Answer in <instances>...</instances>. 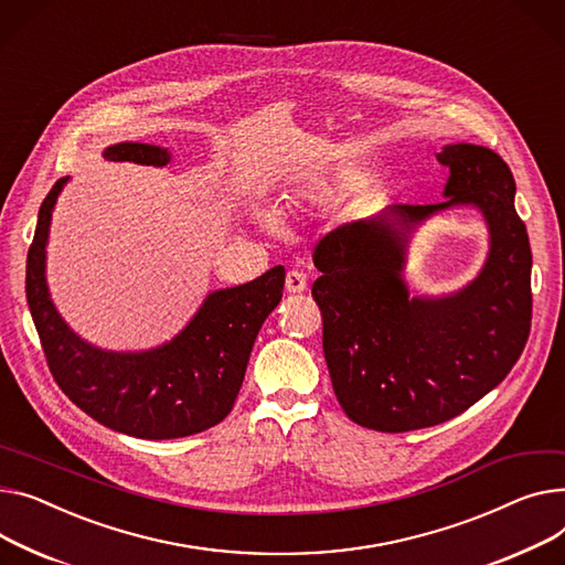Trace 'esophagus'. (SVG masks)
<instances>
[{
	"mask_svg": "<svg viewBox=\"0 0 565 565\" xmlns=\"http://www.w3.org/2000/svg\"><path fill=\"white\" fill-rule=\"evenodd\" d=\"M286 290L288 292H305L307 290V275L299 273V270H288Z\"/></svg>",
	"mask_w": 565,
	"mask_h": 565,
	"instance_id": "esophagus-1",
	"label": "esophagus"
}]
</instances>
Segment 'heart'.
<instances>
[{
    "label": "heart",
    "instance_id": "1",
    "mask_svg": "<svg viewBox=\"0 0 565 565\" xmlns=\"http://www.w3.org/2000/svg\"><path fill=\"white\" fill-rule=\"evenodd\" d=\"M266 222H268V224H273V222H275V220H273V217H268V220H266Z\"/></svg>",
    "mask_w": 565,
    "mask_h": 565
}]
</instances>
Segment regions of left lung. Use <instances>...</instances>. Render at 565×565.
<instances>
[{
	"label": "left lung",
	"mask_w": 565,
	"mask_h": 565,
	"mask_svg": "<svg viewBox=\"0 0 565 565\" xmlns=\"http://www.w3.org/2000/svg\"><path fill=\"white\" fill-rule=\"evenodd\" d=\"M449 168L440 204H393L327 234L311 295L322 350L348 418L374 431L440 425L491 393L520 359L532 327V249L513 198L515 181L493 149L457 142L436 154ZM475 205L489 256L466 289L411 296L401 277L409 234L429 214Z\"/></svg>",
	"instance_id": "8db88e82"
}]
</instances>
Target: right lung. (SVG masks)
Masks as SVG:
<instances>
[{"label":"right lung","mask_w":565,"mask_h":565,"mask_svg":"<svg viewBox=\"0 0 565 565\" xmlns=\"http://www.w3.org/2000/svg\"><path fill=\"white\" fill-rule=\"evenodd\" d=\"M104 159L161 168L170 152L118 142L104 149ZM67 179L41 204L26 254V302L54 382L93 420L136 438H181L222 423L243 386L256 333L281 302L286 270L275 266L254 281L209 292L193 320L154 350H99L65 324L45 279L52 211Z\"/></svg>","instance_id":"obj_1"}]
</instances>
